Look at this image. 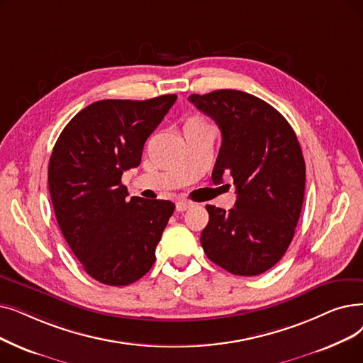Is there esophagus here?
Instances as JSON below:
<instances>
[{
    "instance_id": "1",
    "label": "esophagus",
    "mask_w": 363,
    "mask_h": 363,
    "mask_svg": "<svg viewBox=\"0 0 363 363\" xmlns=\"http://www.w3.org/2000/svg\"><path fill=\"white\" fill-rule=\"evenodd\" d=\"M191 206H193V203L188 201V200H178L177 201V211L178 212H185L186 209H190Z\"/></svg>"
}]
</instances>
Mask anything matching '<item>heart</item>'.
<instances>
[{
  "label": "heart",
  "instance_id": "obj_1",
  "mask_svg": "<svg viewBox=\"0 0 363 363\" xmlns=\"http://www.w3.org/2000/svg\"><path fill=\"white\" fill-rule=\"evenodd\" d=\"M190 121H200V120H197V118H193V120H190Z\"/></svg>",
  "mask_w": 363,
  "mask_h": 363
}]
</instances>
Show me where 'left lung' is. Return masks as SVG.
<instances>
[{"instance_id":"left-lung-1","label":"left lung","mask_w":363,"mask_h":363,"mask_svg":"<svg viewBox=\"0 0 363 363\" xmlns=\"http://www.w3.org/2000/svg\"><path fill=\"white\" fill-rule=\"evenodd\" d=\"M223 135L212 172L235 185L228 212L208 204L204 254L235 276H257L276 265L294 239L306 188V163L291 124L277 109L240 90H215L188 98Z\"/></svg>"}]
</instances>
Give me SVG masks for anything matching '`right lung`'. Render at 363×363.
Instances as JSON below:
<instances>
[{
  "label": "right lung",
  "mask_w": 363,
  "mask_h": 363,
  "mask_svg": "<svg viewBox=\"0 0 363 363\" xmlns=\"http://www.w3.org/2000/svg\"><path fill=\"white\" fill-rule=\"evenodd\" d=\"M177 94L147 101L105 99L82 109L59 135L49 162V191L59 228L84 272L125 286L155 261L175 204L128 199L124 170L138 167L148 136Z\"/></svg>",
  "instance_id": "add662e5"
}]
</instances>
